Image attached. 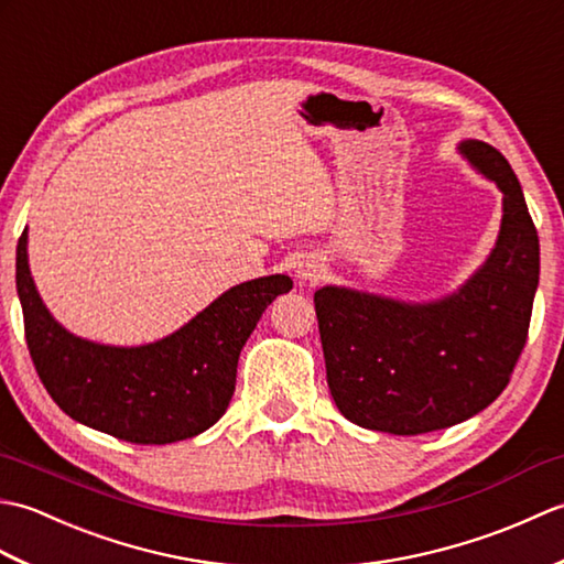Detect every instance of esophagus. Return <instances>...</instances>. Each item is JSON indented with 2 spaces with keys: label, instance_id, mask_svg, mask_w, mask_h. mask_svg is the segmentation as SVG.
I'll return each mask as SVG.
<instances>
[{
  "label": "esophagus",
  "instance_id": "esophagus-1",
  "mask_svg": "<svg viewBox=\"0 0 564 564\" xmlns=\"http://www.w3.org/2000/svg\"><path fill=\"white\" fill-rule=\"evenodd\" d=\"M295 273H297V279H301V281L315 283V281L322 279V273H325V267H322L317 259H303L301 263H297Z\"/></svg>",
  "mask_w": 564,
  "mask_h": 564
}]
</instances>
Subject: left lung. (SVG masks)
<instances>
[{
    "mask_svg": "<svg viewBox=\"0 0 564 564\" xmlns=\"http://www.w3.org/2000/svg\"><path fill=\"white\" fill-rule=\"evenodd\" d=\"M501 191V225L485 263L436 301L322 285L315 293L327 382L349 422L416 436L460 424L507 388L529 337L541 245L517 174L482 140L458 142Z\"/></svg>",
    "mask_w": 564,
    "mask_h": 564,
    "instance_id": "left-lung-1",
    "label": "left lung"
}]
</instances>
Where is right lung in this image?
Instances as JSON below:
<instances>
[{"label":"right lung","instance_id":"1","mask_svg":"<svg viewBox=\"0 0 564 564\" xmlns=\"http://www.w3.org/2000/svg\"><path fill=\"white\" fill-rule=\"evenodd\" d=\"M285 273L232 285L170 337L111 346L67 332L45 307L29 269V227L17 247V293L26 344L47 394L75 422L121 441L162 446L210 429L232 400L239 351Z\"/></svg>","mask_w":564,"mask_h":564}]
</instances>
